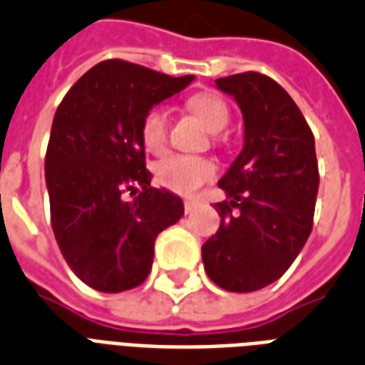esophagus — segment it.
I'll return each mask as SVG.
<instances>
[{"instance_id": "esophagus-1", "label": "esophagus", "mask_w": 365, "mask_h": 365, "mask_svg": "<svg viewBox=\"0 0 365 365\" xmlns=\"http://www.w3.org/2000/svg\"><path fill=\"white\" fill-rule=\"evenodd\" d=\"M183 208H185V214H191L197 208V202L195 201H185L183 202Z\"/></svg>"}]
</instances>
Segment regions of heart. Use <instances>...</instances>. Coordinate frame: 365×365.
Wrapping results in <instances>:
<instances>
[{
  "mask_svg": "<svg viewBox=\"0 0 365 365\" xmlns=\"http://www.w3.org/2000/svg\"><path fill=\"white\" fill-rule=\"evenodd\" d=\"M189 108L199 116L210 132H222L230 122V108L222 97L214 93H199L189 99ZM141 141L147 151L160 153L168 141V113L163 105H155L141 120ZM214 166L202 157L170 155L155 166L158 185L174 193L189 195L212 178Z\"/></svg>",
  "mask_w": 365,
  "mask_h": 365,
  "instance_id": "obj_1",
  "label": "heart"
}]
</instances>
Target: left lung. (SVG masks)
Listing matches in <instances>:
<instances>
[{
	"label": "left lung",
	"mask_w": 365,
	"mask_h": 365,
	"mask_svg": "<svg viewBox=\"0 0 365 365\" xmlns=\"http://www.w3.org/2000/svg\"><path fill=\"white\" fill-rule=\"evenodd\" d=\"M216 88L237 101L245 143L218 182L227 201L214 205L222 220L202 262L218 287L250 293L279 279L312 232L318 158L312 130L275 80L243 72Z\"/></svg>",
	"instance_id": "1"
}]
</instances>
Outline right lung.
I'll return each mask as SVG.
<instances>
[{"label": "right lung", "instance_id": "1", "mask_svg": "<svg viewBox=\"0 0 365 365\" xmlns=\"http://www.w3.org/2000/svg\"><path fill=\"white\" fill-rule=\"evenodd\" d=\"M193 78L108 59L57 107L46 153L51 227L66 264L91 289L122 293L141 285L157 235L183 216L178 195L151 187L141 120Z\"/></svg>", "mask_w": 365, "mask_h": 365}]
</instances>
